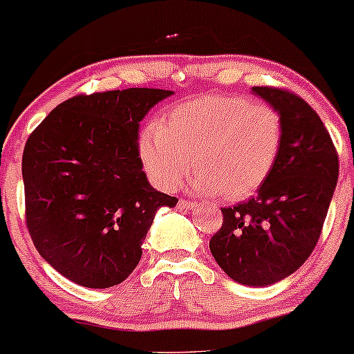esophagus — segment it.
Returning <instances> with one entry per match:
<instances>
[{"label": "esophagus", "mask_w": 354, "mask_h": 354, "mask_svg": "<svg viewBox=\"0 0 354 354\" xmlns=\"http://www.w3.org/2000/svg\"><path fill=\"white\" fill-rule=\"evenodd\" d=\"M196 207H198L196 203H193V201H188V200H180V203H178V208L181 209H193Z\"/></svg>", "instance_id": "obj_1"}]
</instances>
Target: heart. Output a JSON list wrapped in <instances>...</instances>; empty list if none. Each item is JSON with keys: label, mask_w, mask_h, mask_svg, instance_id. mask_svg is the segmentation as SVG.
Returning a JSON list of instances; mask_svg holds the SVG:
<instances>
[{"label": "heart", "mask_w": 354, "mask_h": 354, "mask_svg": "<svg viewBox=\"0 0 354 354\" xmlns=\"http://www.w3.org/2000/svg\"><path fill=\"white\" fill-rule=\"evenodd\" d=\"M282 146L281 114L269 104L205 94L169 109L139 138L147 176L169 192L195 171L193 188L227 200L254 195L267 181Z\"/></svg>", "instance_id": "b5f03b06"}]
</instances>
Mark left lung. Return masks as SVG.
<instances>
[{
  "mask_svg": "<svg viewBox=\"0 0 354 354\" xmlns=\"http://www.w3.org/2000/svg\"><path fill=\"white\" fill-rule=\"evenodd\" d=\"M281 114L282 146L257 196L221 208L209 240L213 259L243 286H270L294 274L319 240L339 162L331 136L304 99L277 87H252Z\"/></svg>",
  "mask_w": 354,
  "mask_h": 354,
  "instance_id": "8db88e82",
  "label": "left lung"
}]
</instances>
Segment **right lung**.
<instances>
[{
  "label": "right lung",
  "instance_id": "add662e5",
  "mask_svg": "<svg viewBox=\"0 0 354 354\" xmlns=\"http://www.w3.org/2000/svg\"><path fill=\"white\" fill-rule=\"evenodd\" d=\"M162 88L75 95L30 134L23 151L26 227L44 257L75 284L107 289L129 277L161 207L142 171L139 122Z\"/></svg>",
  "mask_w": 354,
  "mask_h": 354
}]
</instances>
